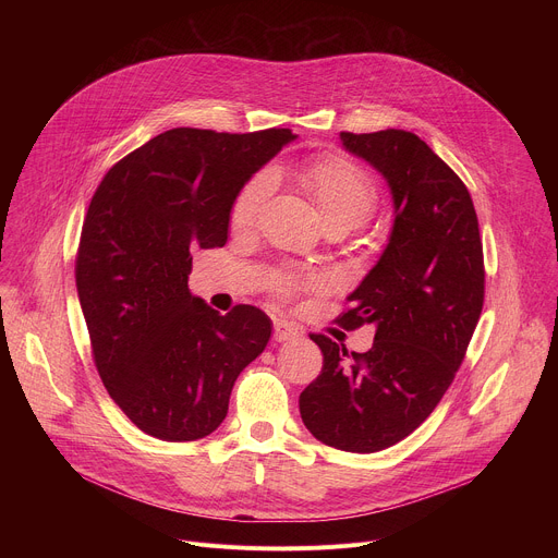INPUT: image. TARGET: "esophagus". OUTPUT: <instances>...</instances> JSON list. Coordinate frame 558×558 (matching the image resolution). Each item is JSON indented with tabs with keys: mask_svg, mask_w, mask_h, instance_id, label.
I'll list each match as a JSON object with an SVG mask.
<instances>
[{
	"mask_svg": "<svg viewBox=\"0 0 558 558\" xmlns=\"http://www.w3.org/2000/svg\"><path fill=\"white\" fill-rule=\"evenodd\" d=\"M295 338H300L298 329H293L291 325H287V323H282V320L274 323V340H276V342H291V340H295Z\"/></svg>",
	"mask_w": 558,
	"mask_h": 558,
	"instance_id": "obj_1",
	"label": "esophagus"
}]
</instances>
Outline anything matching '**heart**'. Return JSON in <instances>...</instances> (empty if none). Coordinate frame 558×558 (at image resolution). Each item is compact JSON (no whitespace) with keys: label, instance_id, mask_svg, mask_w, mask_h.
Returning <instances> with one entry per match:
<instances>
[{"label":"heart","instance_id":"heart-1","mask_svg":"<svg viewBox=\"0 0 558 558\" xmlns=\"http://www.w3.org/2000/svg\"><path fill=\"white\" fill-rule=\"evenodd\" d=\"M300 181L311 194L317 211H320L325 227H342L349 231L362 225L377 205L375 181L360 166L342 156H327L311 163L302 172ZM271 185V172H263L241 190L231 207L233 227H247L254 222ZM293 284V278H280V287L287 289Z\"/></svg>","mask_w":558,"mask_h":558}]
</instances>
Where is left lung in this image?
Listing matches in <instances>:
<instances>
[{"instance_id": "obj_1", "label": "left lung", "mask_w": 558, "mask_h": 558, "mask_svg": "<svg viewBox=\"0 0 558 558\" xmlns=\"http://www.w3.org/2000/svg\"><path fill=\"white\" fill-rule=\"evenodd\" d=\"M388 185L392 225L373 269L347 295V329L375 327L366 353L311 336L323 373L300 395L308 433L349 452L409 437L439 404L484 306V250L461 179L413 132H340Z\"/></svg>"}]
</instances>
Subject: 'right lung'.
I'll return each instance as SVG.
<instances>
[{"mask_svg":"<svg viewBox=\"0 0 558 558\" xmlns=\"http://www.w3.org/2000/svg\"><path fill=\"white\" fill-rule=\"evenodd\" d=\"M293 138L284 128H174L121 158L90 201L74 278L95 364L117 407L156 439L214 433L271 338L267 313L238 304L220 315L187 278L192 252L227 243L235 196Z\"/></svg>","mask_w":558,"mask_h":558,"instance_id":"obj_1","label":"right lung"}]
</instances>
